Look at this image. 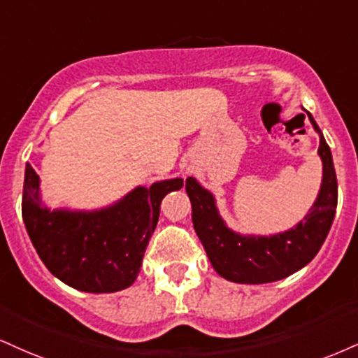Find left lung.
<instances>
[{
	"label": "left lung",
	"mask_w": 358,
	"mask_h": 358,
	"mask_svg": "<svg viewBox=\"0 0 358 358\" xmlns=\"http://www.w3.org/2000/svg\"><path fill=\"white\" fill-rule=\"evenodd\" d=\"M307 115L320 135L318 155L324 163V178L308 215L290 230L270 236L235 234L222 220L212 193L192 176L187 178L185 188L198 238L217 273L230 282L268 283L299 272L313 260L329 235L337 208V175L329 145L313 116L308 111Z\"/></svg>",
	"instance_id": "obj_1"
}]
</instances>
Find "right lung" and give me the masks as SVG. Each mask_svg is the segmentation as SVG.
Listing matches in <instances>:
<instances>
[{
    "instance_id": "right-lung-1",
    "label": "right lung",
    "mask_w": 358,
    "mask_h": 358,
    "mask_svg": "<svg viewBox=\"0 0 358 358\" xmlns=\"http://www.w3.org/2000/svg\"><path fill=\"white\" fill-rule=\"evenodd\" d=\"M182 187V178L163 180L136 187L101 210H50L41 203L40 176L28 163L21 213L33 247L56 278L76 290L110 294L135 282L162 200Z\"/></svg>"
}]
</instances>
